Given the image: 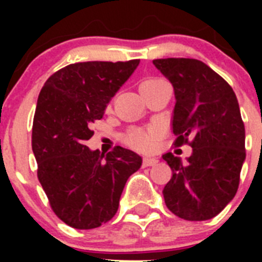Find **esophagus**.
I'll use <instances>...</instances> for the list:
<instances>
[{
  "mask_svg": "<svg viewBox=\"0 0 262 262\" xmlns=\"http://www.w3.org/2000/svg\"><path fill=\"white\" fill-rule=\"evenodd\" d=\"M157 163H159V160L155 159V157H145L143 160V165L144 166H155L157 165Z\"/></svg>",
  "mask_w": 262,
  "mask_h": 262,
  "instance_id": "1",
  "label": "esophagus"
}]
</instances>
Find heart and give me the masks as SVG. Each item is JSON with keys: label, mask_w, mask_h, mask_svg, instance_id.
<instances>
[{"label": "heart", "mask_w": 262, "mask_h": 262, "mask_svg": "<svg viewBox=\"0 0 262 262\" xmlns=\"http://www.w3.org/2000/svg\"><path fill=\"white\" fill-rule=\"evenodd\" d=\"M160 78H145L140 86L154 84ZM160 135L159 127H148V128H135L129 131L126 136V143L129 147L139 149V151H148L154 147L156 139Z\"/></svg>", "instance_id": "obj_1"}]
</instances>
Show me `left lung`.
I'll return each instance as SVG.
<instances>
[{
  "mask_svg": "<svg viewBox=\"0 0 262 262\" xmlns=\"http://www.w3.org/2000/svg\"><path fill=\"white\" fill-rule=\"evenodd\" d=\"M154 64L173 85L174 147L187 144L186 163L168 152L172 169L165 205L185 221L216 216L235 196L245 160V128L235 92L223 77L195 59L168 57Z\"/></svg>",
  "mask_w": 262,
  "mask_h": 262,
  "instance_id": "obj_1",
  "label": "left lung"
}]
</instances>
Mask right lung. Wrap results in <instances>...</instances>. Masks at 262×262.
Segmentation results:
<instances>
[{"label": "right lung", "instance_id": "1", "mask_svg": "<svg viewBox=\"0 0 262 262\" xmlns=\"http://www.w3.org/2000/svg\"><path fill=\"white\" fill-rule=\"evenodd\" d=\"M140 60L85 61L55 72L41 88L32 123V152L51 209L77 230H92L114 216L127 180L142 157L122 147L90 151L92 123L133 75Z\"/></svg>", "mask_w": 262, "mask_h": 262}]
</instances>
